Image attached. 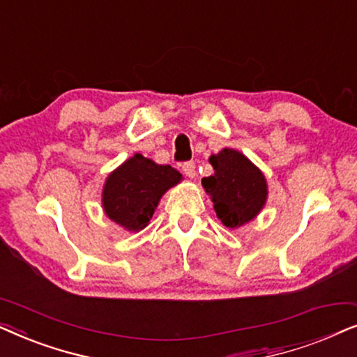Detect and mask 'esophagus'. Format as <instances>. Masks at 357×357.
<instances>
[{"label":"esophagus","mask_w":357,"mask_h":357,"mask_svg":"<svg viewBox=\"0 0 357 357\" xmlns=\"http://www.w3.org/2000/svg\"><path fill=\"white\" fill-rule=\"evenodd\" d=\"M182 170H183V174L187 175V177H190V178H193L195 175H197V165H195L193 160H188V162H183Z\"/></svg>","instance_id":"obj_1"}]
</instances>
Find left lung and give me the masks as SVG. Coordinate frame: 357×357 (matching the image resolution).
<instances>
[{
    "label": "left lung",
    "mask_w": 357,
    "mask_h": 357,
    "mask_svg": "<svg viewBox=\"0 0 357 357\" xmlns=\"http://www.w3.org/2000/svg\"><path fill=\"white\" fill-rule=\"evenodd\" d=\"M214 174L202 180L214 211L229 229L252 221L266 203L268 185L261 170L236 149H222L209 158Z\"/></svg>",
    "instance_id": "1"
}]
</instances>
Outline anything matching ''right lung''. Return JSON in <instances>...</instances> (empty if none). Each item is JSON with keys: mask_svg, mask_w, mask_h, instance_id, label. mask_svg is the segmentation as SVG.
<instances>
[{"mask_svg": "<svg viewBox=\"0 0 357 357\" xmlns=\"http://www.w3.org/2000/svg\"><path fill=\"white\" fill-rule=\"evenodd\" d=\"M180 180L182 174L170 165L135 154L107 177L102 206L112 221L138 232L149 224L162 195Z\"/></svg>", "mask_w": 357, "mask_h": 357, "instance_id": "add662e5", "label": "right lung"}]
</instances>
